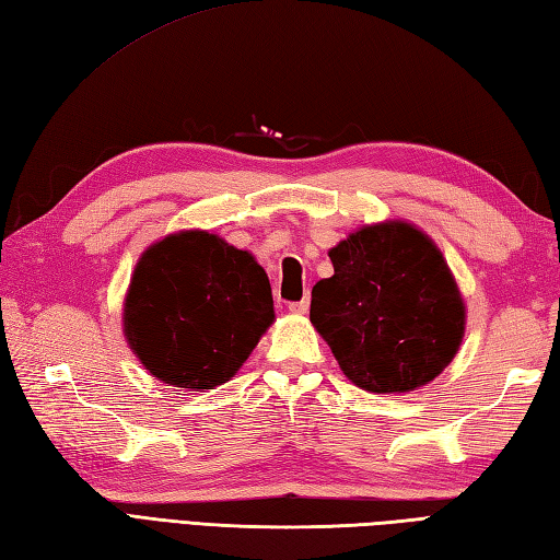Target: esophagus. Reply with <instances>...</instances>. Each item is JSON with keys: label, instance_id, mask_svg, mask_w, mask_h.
Here are the masks:
<instances>
[{"label": "esophagus", "instance_id": "esophagus-1", "mask_svg": "<svg viewBox=\"0 0 560 560\" xmlns=\"http://www.w3.org/2000/svg\"><path fill=\"white\" fill-rule=\"evenodd\" d=\"M307 307H310V298H303V301H298V303H291V305H289V310L295 312V315H305Z\"/></svg>", "mask_w": 560, "mask_h": 560}]
</instances>
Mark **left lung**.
<instances>
[{"instance_id":"8db88e82","label":"left lung","mask_w":560,"mask_h":560,"mask_svg":"<svg viewBox=\"0 0 560 560\" xmlns=\"http://www.w3.org/2000/svg\"><path fill=\"white\" fill-rule=\"evenodd\" d=\"M334 277L312 289L310 322L339 368L372 394L429 384L456 358L465 303L434 241L408 221H382L329 250Z\"/></svg>"}]
</instances>
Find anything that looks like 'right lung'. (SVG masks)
<instances>
[{
    "label": "right lung",
    "mask_w": 560,
    "mask_h": 560,
    "mask_svg": "<svg viewBox=\"0 0 560 560\" xmlns=\"http://www.w3.org/2000/svg\"><path fill=\"white\" fill-rule=\"evenodd\" d=\"M271 322L265 269L198 229L152 243L124 301V336L142 368L190 392L226 384Z\"/></svg>",
    "instance_id": "1"
}]
</instances>
